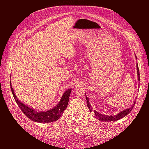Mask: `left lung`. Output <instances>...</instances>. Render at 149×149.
Wrapping results in <instances>:
<instances>
[{
	"instance_id": "obj_1",
	"label": "left lung",
	"mask_w": 149,
	"mask_h": 149,
	"mask_svg": "<svg viewBox=\"0 0 149 149\" xmlns=\"http://www.w3.org/2000/svg\"><path fill=\"white\" fill-rule=\"evenodd\" d=\"M137 58V57H136ZM137 74H138V79L139 81H140V73H139V67H138V65H137ZM86 101H87V105L88 107L89 108V111L92 112V107L91 106V104H90V103L89 102V100H88V97H86ZM134 102V104H135ZM134 104H133L131 107H129V109H125L123 111H122L121 112H119V114H116L115 116H106V115H102L100 113H98L97 112L95 111H93L94 112V118H96L98 120H100L101 121H103V122H110V121H116V120H118L120 119H122L124 117L127 116L129 112L132 110V109L134 108Z\"/></svg>"
}]
</instances>
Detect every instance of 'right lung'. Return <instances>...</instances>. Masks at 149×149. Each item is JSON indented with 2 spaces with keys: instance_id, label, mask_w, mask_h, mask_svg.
Instances as JSON below:
<instances>
[{
  "instance_id": "right-lung-1",
  "label": "right lung",
  "mask_w": 149,
  "mask_h": 149,
  "mask_svg": "<svg viewBox=\"0 0 149 149\" xmlns=\"http://www.w3.org/2000/svg\"><path fill=\"white\" fill-rule=\"evenodd\" d=\"M10 88L15 102L19 105L21 111L24 112V114L30 120L41 123H52V122L55 121L60 118L68 106V103L69 101V97L71 91V89L65 91L63 95L59 104L57 106H56V107L53 108V109L46 112H37L33 110V109H31V108L29 107L28 106H25L18 100L15 94H14V92H13L11 83Z\"/></svg>"
}]
</instances>
